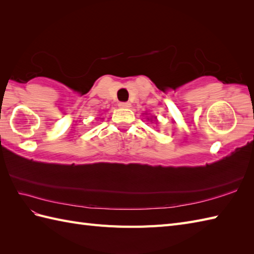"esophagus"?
<instances>
[{
  "instance_id": "esophagus-1",
  "label": "esophagus",
  "mask_w": 254,
  "mask_h": 254,
  "mask_svg": "<svg viewBox=\"0 0 254 254\" xmlns=\"http://www.w3.org/2000/svg\"><path fill=\"white\" fill-rule=\"evenodd\" d=\"M118 106H120V108H123V109H128V108H130V103H129V102H121L120 104H118Z\"/></svg>"
}]
</instances>
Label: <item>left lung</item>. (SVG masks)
I'll use <instances>...</instances> for the list:
<instances>
[{"instance_id": "1", "label": "left lung", "mask_w": 254, "mask_h": 254, "mask_svg": "<svg viewBox=\"0 0 254 254\" xmlns=\"http://www.w3.org/2000/svg\"><path fill=\"white\" fill-rule=\"evenodd\" d=\"M155 118H156V117H154V121H155V122H156V120H155ZM151 122H152V121H151Z\"/></svg>"}]
</instances>
